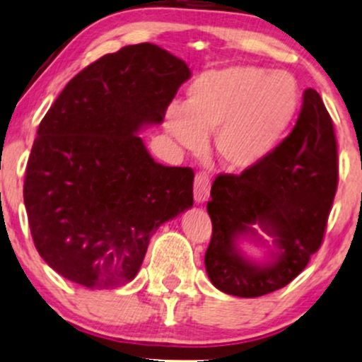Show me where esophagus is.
<instances>
[{"label":"esophagus","mask_w":362,"mask_h":362,"mask_svg":"<svg viewBox=\"0 0 362 362\" xmlns=\"http://www.w3.org/2000/svg\"><path fill=\"white\" fill-rule=\"evenodd\" d=\"M210 194V178L205 173L199 172L195 175V182H194V197L197 204H204L205 200L209 199Z\"/></svg>","instance_id":"esophagus-1"}]
</instances>
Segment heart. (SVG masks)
Returning <instances> with one entry per match:
<instances>
[{"label":"heart","mask_w":362,"mask_h":362,"mask_svg":"<svg viewBox=\"0 0 362 362\" xmlns=\"http://www.w3.org/2000/svg\"><path fill=\"white\" fill-rule=\"evenodd\" d=\"M299 105L300 88L291 73L230 65L200 75L187 90L185 107L167 108L165 130L189 150H199L205 135L215 132L218 162L242 172L277 148Z\"/></svg>","instance_id":"heart-1"}]
</instances>
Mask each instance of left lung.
Returning <instances> with one entry per match:
<instances>
[{
	"label": "left lung",
	"instance_id": "obj_1",
	"mask_svg": "<svg viewBox=\"0 0 362 362\" xmlns=\"http://www.w3.org/2000/svg\"><path fill=\"white\" fill-rule=\"evenodd\" d=\"M337 180L332 120L317 91L308 88L296 127L264 162L214 180L205 252L214 286L230 296L259 297L299 276L322 244ZM254 225L273 237L278 250L267 264L247 259L236 245L240 236L257 235Z\"/></svg>",
	"mask_w": 362,
	"mask_h": 362
}]
</instances>
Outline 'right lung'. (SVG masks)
Masks as SVG:
<instances>
[{
  "mask_svg": "<svg viewBox=\"0 0 362 362\" xmlns=\"http://www.w3.org/2000/svg\"><path fill=\"white\" fill-rule=\"evenodd\" d=\"M185 62L152 43L93 62L41 120L23 199L35 247L53 271L113 289L140 271L163 222L194 205V172L157 163L139 132L162 123Z\"/></svg>",
  "mask_w": 362,
  "mask_h": 362,
  "instance_id": "add662e5",
  "label": "right lung"
}]
</instances>
